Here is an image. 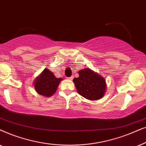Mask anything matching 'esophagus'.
<instances>
[{"label": "esophagus", "instance_id": "obj_1", "mask_svg": "<svg viewBox=\"0 0 146 146\" xmlns=\"http://www.w3.org/2000/svg\"><path fill=\"white\" fill-rule=\"evenodd\" d=\"M73 76H71V77H68V79H69V80H73Z\"/></svg>", "mask_w": 146, "mask_h": 146}]
</instances>
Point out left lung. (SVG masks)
<instances>
[{
  "mask_svg": "<svg viewBox=\"0 0 146 146\" xmlns=\"http://www.w3.org/2000/svg\"><path fill=\"white\" fill-rule=\"evenodd\" d=\"M79 77L73 79L77 92L89 100L96 101L104 96L106 81L102 75L89 68L79 71Z\"/></svg>",
  "mask_w": 146,
  "mask_h": 146,
  "instance_id": "obj_1",
  "label": "left lung"
}]
</instances>
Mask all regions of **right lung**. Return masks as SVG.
Segmentation results:
<instances>
[{
  "mask_svg": "<svg viewBox=\"0 0 146 146\" xmlns=\"http://www.w3.org/2000/svg\"><path fill=\"white\" fill-rule=\"evenodd\" d=\"M62 78H57L53 72L44 69L35 80V90L42 96L49 98L56 92Z\"/></svg>",
  "mask_w": 146,
  "mask_h": 146,
  "instance_id": "1",
  "label": "right lung"
}]
</instances>
